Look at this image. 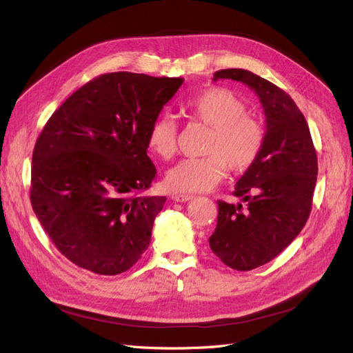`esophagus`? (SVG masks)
Returning <instances> with one entry per match:
<instances>
[{"instance_id": "1", "label": "esophagus", "mask_w": 353, "mask_h": 353, "mask_svg": "<svg viewBox=\"0 0 353 353\" xmlns=\"http://www.w3.org/2000/svg\"><path fill=\"white\" fill-rule=\"evenodd\" d=\"M171 198H173V200L177 201V203H186V201H191L194 195H191V194H174Z\"/></svg>"}]
</instances>
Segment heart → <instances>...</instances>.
<instances>
[{
  "instance_id": "b5f03b06",
  "label": "heart",
  "mask_w": 353,
  "mask_h": 353,
  "mask_svg": "<svg viewBox=\"0 0 353 353\" xmlns=\"http://www.w3.org/2000/svg\"><path fill=\"white\" fill-rule=\"evenodd\" d=\"M185 110L213 128L204 158H186L167 171L165 185L173 192H203L213 188L230 168L243 173L255 164L264 146V130L250 117L240 97L225 88H209L191 97ZM148 146L155 155L168 159L177 149V123L162 114L148 131Z\"/></svg>"
}]
</instances>
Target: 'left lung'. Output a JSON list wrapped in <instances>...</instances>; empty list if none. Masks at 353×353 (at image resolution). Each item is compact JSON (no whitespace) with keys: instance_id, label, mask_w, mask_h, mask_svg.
<instances>
[{"instance_id":"1","label":"left lung","mask_w":353,"mask_h":353,"mask_svg":"<svg viewBox=\"0 0 353 353\" xmlns=\"http://www.w3.org/2000/svg\"><path fill=\"white\" fill-rule=\"evenodd\" d=\"M258 95L265 114L264 146L232 194L241 203L218 201L210 249L225 265L249 271L264 265L300 234L312 210L318 157L300 108L285 90L248 70L216 71Z\"/></svg>"}]
</instances>
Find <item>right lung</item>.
I'll return each instance as SVG.
<instances>
[{"label":"right lung","mask_w":353,"mask_h":353,"mask_svg":"<svg viewBox=\"0 0 353 353\" xmlns=\"http://www.w3.org/2000/svg\"><path fill=\"white\" fill-rule=\"evenodd\" d=\"M180 77L101 74L65 99L35 143L31 204L53 245L97 274L130 270L149 248L165 196H143L157 168L148 131Z\"/></svg>","instance_id":"add662e5"}]
</instances>
